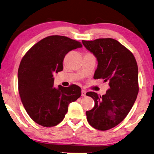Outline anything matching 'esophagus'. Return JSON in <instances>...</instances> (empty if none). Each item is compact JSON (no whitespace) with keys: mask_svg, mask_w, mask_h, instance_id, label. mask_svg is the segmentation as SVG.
I'll use <instances>...</instances> for the list:
<instances>
[{"mask_svg":"<svg viewBox=\"0 0 154 154\" xmlns=\"http://www.w3.org/2000/svg\"><path fill=\"white\" fill-rule=\"evenodd\" d=\"M86 93H87V91H86L85 90H84V89L82 90V96H85Z\"/></svg>","mask_w":154,"mask_h":154,"instance_id":"34e87169","label":"esophagus"}]
</instances>
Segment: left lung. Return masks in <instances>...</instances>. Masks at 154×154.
<instances>
[{"label":"left lung","instance_id":"1","mask_svg":"<svg viewBox=\"0 0 154 154\" xmlns=\"http://www.w3.org/2000/svg\"><path fill=\"white\" fill-rule=\"evenodd\" d=\"M82 43L97 58L94 79L108 81L110 86L104 95L93 91L86 94L95 103L86 112L87 121L96 130H110L125 118L136 101L139 92L136 59L129 49L113 38L82 40Z\"/></svg>","mask_w":154,"mask_h":154}]
</instances>
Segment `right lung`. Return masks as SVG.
I'll list each match as a JSON object with an SVG mask.
<instances>
[{"instance_id": "add662e5", "label": "right lung", "mask_w": 154, "mask_h": 154, "mask_svg": "<svg viewBox=\"0 0 154 154\" xmlns=\"http://www.w3.org/2000/svg\"><path fill=\"white\" fill-rule=\"evenodd\" d=\"M82 46L67 36L53 35L34 45L22 58L18 69V90L26 112L43 127L56 126L64 119L68 106L80 97L79 86L53 87V74L63 69L65 55Z\"/></svg>"}]
</instances>
